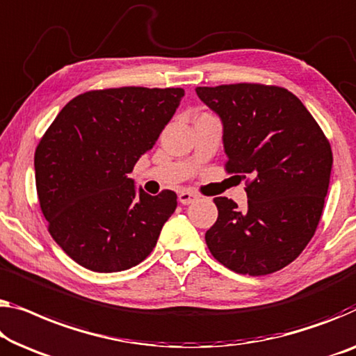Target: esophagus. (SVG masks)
Returning <instances> with one entry per match:
<instances>
[{"mask_svg": "<svg viewBox=\"0 0 356 356\" xmlns=\"http://www.w3.org/2000/svg\"><path fill=\"white\" fill-rule=\"evenodd\" d=\"M195 200H196V195L188 192V190H182V192L179 193V201L182 204H190V203H193Z\"/></svg>", "mask_w": 356, "mask_h": 356, "instance_id": "obj_1", "label": "esophagus"}]
</instances>
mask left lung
Here are the masks:
<instances>
[{
    "instance_id": "8db88e82",
    "label": "left lung",
    "mask_w": 356,
    "mask_h": 356,
    "mask_svg": "<svg viewBox=\"0 0 356 356\" xmlns=\"http://www.w3.org/2000/svg\"><path fill=\"white\" fill-rule=\"evenodd\" d=\"M224 126L227 172L251 174L248 208L217 196L206 232L214 259L241 275H268L309 245L330 187L332 152L310 111L288 89L257 83L196 88Z\"/></svg>"
}]
</instances>
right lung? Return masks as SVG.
Segmentation results:
<instances>
[{
    "instance_id": "add662e5",
    "label": "right lung",
    "mask_w": 356,
    "mask_h": 356,
    "mask_svg": "<svg viewBox=\"0 0 356 356\" xmlns=\"http://www.w3.org/2000/svg\"><path fill=\"white\" fill-rule=\"evenodd\" d=\"M182 97V88L89 91L72 99L41 137L35 180L42 216L54 241L81 267L121 272L156 246L177 195L137 192L127 174Z\"/></svg>"
}]
</instances>
